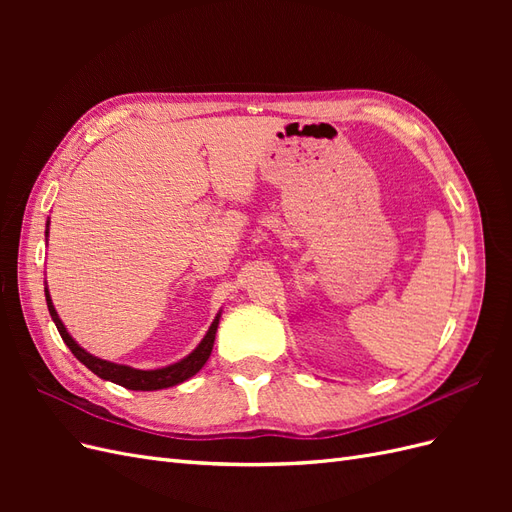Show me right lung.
Segmentation results:
<instances>
[{"mask_svg":"<svg viewBox=\"0 0 512 512\" xmlns=\"http://www.w3.org/2000/svg\"><path fill=\"white\" fill-rule=\"evenodd\" d=\"M46 237H49V222H46ZM44 297H46L49 314L55 322L61 339H64V344L72 350L76 359H79L87 369L94 371L98 378L115 382V384L123 386V389H130V391H160V389H168V386H177L185 380H190L192 376H196L198 371L203 369L205 363L209 361L213 342H215V333H218V324L222 318V309H220L218 316L213 318L209 331L205 333L203 339H200V344L188 356H183L181 361H177L173 365H166V367H158V369H134L130 365H119V363L98 359V356L89 354L85 348H81L74 342L68 329L64 327V322H61L57 309L53 305L49 288H44Z\"/></svg>","mask_w":512,"mask_h":512,"instance_id":"obj_1","label":"right lung"}]
</instances>
